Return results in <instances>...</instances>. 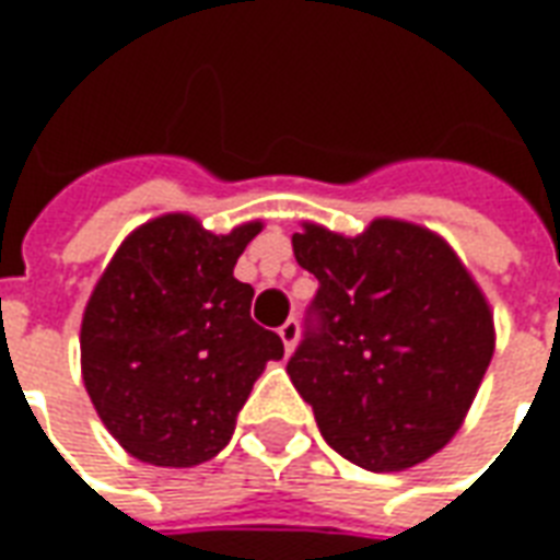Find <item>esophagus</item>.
I'll list each match as a JSON object with an SVG mask.
<instances>
[{
  "label": "esophagus",
  "mask_w": 560,
  "mask_h": 560,
  "mask_svg": "<svg viewBox=\"0 0 560 560\" xmlns=\"http://www.w3.org/2000/svg\"><path fill=\"white\" fill-rule=\"evenodd\" d=\"M279 336L281 341H284V351L291 353L293 348H296V339H300V324H296L293 317H288V320L279 327Z\"/></svg>",
  "instance_id": "esophagus-1"
}]
</instances>
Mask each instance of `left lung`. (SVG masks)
<instances>
[{
  "label": "left lung",
  "mask_w": 560,
  "mask_h": 560,
  "mask_svg": "<svg viewBox=\"0 0 560 560\" xmlns=\"http://www.w3.org/2000/svg\"><path fill=\"white\" fill-rule=\"evenodd\" d=\"M291 243L320 288L288 375L327 444L377 474L444 450L494 353L489 300L453 245L401 219L357 236L303 221Z\"/></svg>",
  "instance_id": "8db88e82"
}]
</instances>
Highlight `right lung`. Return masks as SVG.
Returning <instances> with one entry per match:
<instances>
[{
  "label": "right lung",
  "instance_id": "obj_1",
  "mask_svg": "<svg viewBox=\"0 0 560 560\" xmlns=\"http://www.w3.org/2000/svg\"><path fill=\"white\" fill-rule=\"evenodd\" d=\"M264 221L207 231L188 212L140 224L95 281L80 324V372L128 456L195 468L228 446L276 332L252 320V284L233 279Z\"/></svg>",
  "mask_w": 560,
  "mask_h": 560
}]
</instances>
